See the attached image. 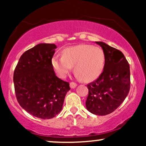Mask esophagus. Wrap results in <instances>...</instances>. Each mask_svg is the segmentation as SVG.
I'll list each match as a JSON object with an SVG mask.
<instances>
[{"label": "esophagus", "instance_id": "34e87169", "mask_svg": "<svg viewBox=\"0 0 146 146\" xmlns=\"http://www.w3.org/2000/svg\"><path fill=\"white\" fill-rule=\"evenodd\" d=\"M76 86H77V84H76V83L73 82L70 83V87H71V88H75V87H76Z\"/></svg>", "mask_w": 146, "mask_h": 146}]
</instances>
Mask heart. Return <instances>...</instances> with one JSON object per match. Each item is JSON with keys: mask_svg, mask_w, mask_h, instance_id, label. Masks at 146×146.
Segmentation results:
<instances>
[{"mask_svg": "<svg viewBox=\"0 0 146 146\" xmlns=\"http://www.w3.org/2000/svg\"><path fill=\"white\" fill-rule=\"evenodd\" d=\"M105 56L103 50L90 44H78L63 50L62 56H54L51 65L60 78H65L72 67L77 77L86 82L93 81L104 69Z\"/></svg>", "mask_w": 146, "mask_h": 146, "instance_id": "heart-1", "label": "heart"}]
</instances>
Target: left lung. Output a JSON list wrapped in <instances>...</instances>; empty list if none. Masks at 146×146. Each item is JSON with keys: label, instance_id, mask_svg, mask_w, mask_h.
<instances>
[{"label": "left lung", "instance_id": "1", "mask_svg": "<svg viewBox=\"0 0 146 146\" xmlns=\"http://www.w3.org/2000/svg\"><path fill=\"white\" fill-rule=\"evenodd\" d=\"M102 46L105 56L103 72L87 85V110L97 115L113 113L121 104L130 88V66L121 51L103 42H95Z\"/></svg>", "mask_w": 146, "mask_h": 146}]
</instances>
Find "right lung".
Returning <instances> with one entry per match:
<instances>
[{
  "label": "right lung",
  "mask_w": 146,
  "mask_h": 146,
  "mask_svg": "<svg viewBox=\"0 0 146 146\" xmlns=\"http://www.w3.org/2000/svg\"><path fill=\"white\" fill-rule=\"evenodd\" d=\"M57 48L38 44L22 55L14 73L16 99L23 109L38 118L51 119L61 111L69 83L58 78L51 65Z\"/></svg>",
  "instance_id": "add662e5"
}]
</instances>
